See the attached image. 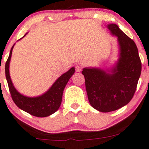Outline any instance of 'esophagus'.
Segmentation results:
<instances>
[{
	"label": "esophagus",
	"instance_id": "34e87169",
	"mask_svg": "<svg viewBox=\"0 0 149 149\" xmlns=\"http://www.w3.org/2000/svg\"><path fill=\"white\" fill-rule=\"evenodd\" d=\"M75 69H76V72H81V70H82V66H81V65L77 64L75 66Z\"/></svg>",
	"mask_w": 149,
	"mask_h": 149
}]
</instances>
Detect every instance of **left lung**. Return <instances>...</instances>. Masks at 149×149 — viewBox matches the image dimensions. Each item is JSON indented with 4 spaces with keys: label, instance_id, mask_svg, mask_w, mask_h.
I'll return each instance as SVG.
<instances>
[{
    "label": "left lung",
    "instance_id": "8db88e82",
    "mask_svg": "<svg viewBox=\"0 0 149 149\" xmlns=\"http://www.w3.org/2000/svg\"><path fill=\"white\" fill-rule=\"evenodd\" d=\"M107 28L116 36L120 46V58L110 71L85 68L88 98L91 106L102 112H109L124 107L130 102L136 89L141 71L138 49L132 39L115 24Z\"/></svg>",
    "mask_w": 149,
    "mask_h": 149
}]
</instances>
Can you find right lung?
Masks as SVG:
<instances>
[{"label": "right lung", "mask_w": 149, "mask_h": 149, "mask_svg": "<svg viewBox=\"0 0 149 149\" xmlns=\"http://www.w3.org/2000/svg\"><path fill=\"white\" fill-rule=\"evenodd\" d=\"M26 35H24V37ZM13 47L14 45L11 48L5 68L6 80L13 100L19 109L35 117H45L54 114L58 110L61 105L63 90L70 78L74 73V67H72L66 73L62 74L52 85V87L43 95L35 97H27L17 92L10 76L9 66Z\"/></svg>", "instance_id": "right-lung-1"}]
</instances>
